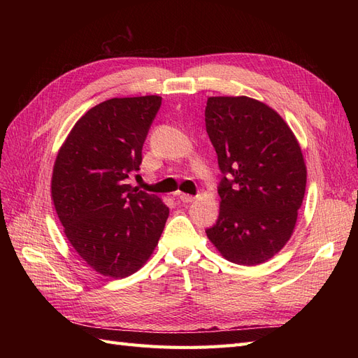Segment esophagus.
<instances>
[{"instance_id": "34e87169", "label": "esophagus", "mask_w": 358, "mask_h": 358, "mask_svg": "<svg viewBox=\"0 0 358 358\" xmlns=\"http://www.w3.org/2000/svg\"><path fill=\"white\" fill-rule=\"evenodd\" d=\"M179 200H180L182 203H191V201L196 200V197L189 196V194H183V192H180V194H179Z\"/></svg>"}]
</instances>
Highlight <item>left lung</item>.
<instances>
[{
    "instance_id": "left-lung-1",
    "label": "left lung",
    "mask_w": 358,
    "mask_h": 358,
    "mask_svg": "<svg viewBox=\"0 0 358 358\" xmlns=\"http://www.w3.org/2000/svg\"><path fill=\"white\" fill-rule=\"evenodd\" d=\"M206 131L222 179L216 224L206 230L224 258L257 266L285 246L306 189V166L291 128L249 96H209Z\"/></svg>"
}]
</instances>
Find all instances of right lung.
<instances>
[{"label": "right lung", "instance_id": "1", "mask_svg": "<svg viewBox=\"0 0 358 358\" xmlns=\"http://www.w3.org/2000/svg\"><path fill=\"white\" fill-rule=\"evenodd\" d=\"M161 96L96 104L74 124L52 175V200L67 239L95 272L125 278L159 241L169 208L127 183L140 170L142 148Z\"/></svg>", "mask_w": 358, "mask_h": 358}]
</instances>
